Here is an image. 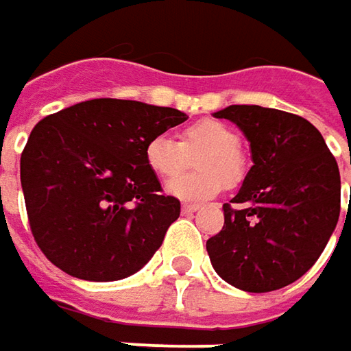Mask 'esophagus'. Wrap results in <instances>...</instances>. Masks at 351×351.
<instances>
[{"label":"esophagus","instance_id":"34e87169","mask_svg":"<svg viewBox=\"0 0 351 351\" xmlns=\"http://www.w3.org/2000/svg\"><path fill=\"white\" fill-rule=\"evenodd\" d=\"M201 209V205H195V203H183L182 210L185 215H191V213H197V210Z\"/></svg>","mask_w":351,"mask_h":351}]
</instances>
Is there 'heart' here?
Wrapping results in <instances>:
<instances>
[{"label":"heart","mask_w":351,"mask_h":351,"mask_svg":"<svg viewBox=\"0 0 351 351\" xmlns=\"http://www.w3.org/2000/svg\"><path fill=\"white\" fill-rule=\"evenodd\" d=\"M240 136L234 128L217 119H201L183 128L180 142L156 134L146 142L144 160L158 178L168 180L195 158L199 171L185 173L166 185L169 195L182 201H205L224 187H234L246 173V160L238 150Z\"/></svg>","instance_id":"1"}]
</instances>
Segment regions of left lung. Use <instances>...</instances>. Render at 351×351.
I'll use <instances>...</instances> for the list:
<instances>
[{
  "mask_svg": "<svg viewBox=\"0 0 351 351\" xmlns=\"http://www.w3.org/2000/svg\"><path fill=\"white\" fill-rule=\"evenodd\" d=\"M228 119L250 142L254 166L224 203V226L207 240L226 283L267 293L304 276L326 248L340 217V171L306 119L260 105H230Z\"/></svg>",
  "mask_w": 351,
  "mask_h": 351,
  "instance_id": "obj_1",
  "label": "left lung"
}]
</instances>
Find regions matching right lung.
<instances>
[{"mask_svg": "<svg viewBox=\"0 0 351 351\" xmlns=\"http://www.w3.org/2000/svg\"><path fill=\"white\" fill-rule=\"evenodd\" d=\"M185 113L128 99H91L45 117L21 154L34 240L86 281H117L146 265L180 217L144 160L146 142Z\"/></svg>", "mask_w": 351, "mask_h": 351, "instance_id": "right-lung-1", "label": "right lung"}]
</instances>
